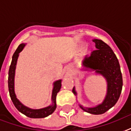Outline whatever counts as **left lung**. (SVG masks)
Returning a JSON list of instances; mask_svg holds the SVG:
<instances>
[{
  "label": "left lung",
  "mask_w": 131,
  "mask_h": 131,
  "mask_svg": "<svg viewBox=\"0 0 131 131\" xmlns=\"http://www.w3.org/2000/svg\"><path fill=\"white\" fill-rule=\"evenodd\" d=\"M96 50L89 57L86 56L83 66L102 75L107 82V92L103 102L92 108L79 104L85 112L92 114H102L115 105L120 97L123 88V77L120 64L116 55L108 45L100 39H93ZM72 92L76 96L75 87Z\"/></svg>",
  "instance_id": "left-lung-1"
}]
</instances>
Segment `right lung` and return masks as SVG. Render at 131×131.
<instances>
[{"instance_id": "obj_1", "label": "right lung", "mask_w": 131, "mask_h": 131, "mask_svg": "<svg viewBox=\"0 0 131 131\" xmlns=\"http://www.w3.org/2000/svg\"><path fill=\"white\" fill-rule=\"evenodd\" d=\"M25 46V43L20 44L18 48L17 49V50L15 51V52L14 53L13 58H12L11 64L10 66L9 71H8V86L10 96L12 101L13 102L14 105L16 107V108L19 112H20L28 117L33 118H41L47 117V116L52 114L56 108V96L61 89V80L56 81L53 83V88L52 96H51V100H52L51 105L41 109H31L23 105L17 99L16 94H15V75L16 65H17V59L19 58V53L23 49Z\"/></svg>"}]
</instances>
